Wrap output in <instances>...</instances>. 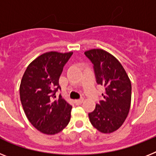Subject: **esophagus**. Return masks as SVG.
I'll use <instances>...</instances> for the list:
<instances>
[{"instance_id": "esophagus-1", "label": "esophagus", "mask_w": 156, "mask_h": 156, "mask_svg": "<svg viewBox=\"0 0 156 156\" xmlns=\"http://www.w3.org/2000/svg\"><path fill=\"white\" fill-rule=\"evenodd\" d=\"M83 99H78V100H75V101H74V103L76 104H81L83 102Z\"/></svg>"}]
</instances>
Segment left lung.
Here are the masks:
<instances>
[{
  "label": "left lung",
  "instance_id": "1",
  "mask_svg": "<svg viewBox=\"0 0 156 156\" xmlns=\"http://www.w3.org/2000/svg\"><path fill=\"white\" fill-rule=\"evenodd\" d=\"M93 64L97 83L105 87L103 99L89 113L92 125L100 132L110 133L125 122L131 104V82L125 69L114 55L103 49L85 52Z\"/></svg>",
  "mask_w": 156,
  "mask_h": 156
}]
</instances>
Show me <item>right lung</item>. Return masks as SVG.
Listing matches in <instances>:
<instances>
[{"label": "right lung", "instance_id": "add662e5", "mask_svg": "<svg viewBox=\"0 0 156 156\" xmlns=\"http://www.w3.org/2000/svg\"><path fill=\"white\" fill-rule=\"evenodd\" d=\"M73 52H48L39 55L26 70L20 87V101L30 122L44 134L62 131L70 122L72 106L55 93L59 78Z\"/></svg>", "mask_w": 156, "mask_h": 156}]
</instances>
